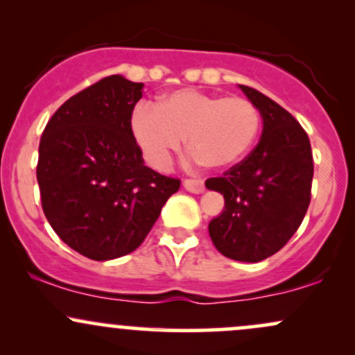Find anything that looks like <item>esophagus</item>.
<instances>
[{"label":"esophagus","instance_id":"obj_1","mask_svg":"<svg viewBox=\"0 0 355 355\" xmlns=\"http://www.w3.org/2000/svg\"><path fill=\"white\" fill-rule=\"evenodd\" d=\"M185 190L192 193H202L205 190V184L202 178H185L184 180Z\"/></svg>","mask_w":355,"mask_h":355}]
</instances>
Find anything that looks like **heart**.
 I'll return each mask as SVG.
<instances>
[{
    "label": "heart",
    "mask_w": 355,
    "mask_h": 355,
    "mask_svg": "<svg viewBox=\"0 0 355 355\" xmlns=\"http://www.w3.org/2000/svg\"><path fill=\"white\" fill-rule=\"evenodd\" d=\"M261 128L258 107L244 97H225L197 89L166 94L157 106L139 104L131 116V133L146 162L166 168L184 138L207 168H227L254 145Z\"/></svg>",
    "instance_id": "obj_1"
}]
</instances>
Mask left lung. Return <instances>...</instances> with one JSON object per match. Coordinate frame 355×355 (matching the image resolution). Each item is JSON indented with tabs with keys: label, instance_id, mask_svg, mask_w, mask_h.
Instances as JSON below:
<instances>
[{
	"label": "left lung",
	"instance_id": "1",
	"mask_svg": "<svg viewBox=\"0 0 355 355\" xmlns=\"http://www.w3.org/2000/svg\"><path fill=\"white\" fill-rule=\"evenodd\" d=\"M258 107L263 135L254 150L205 187L224 196L209 234L225 258L258 263L297 232L310 205L313 157L309 135L286 109L256 89L239 85Z\"/></svg>",
	"mask_w": 355,
	"mask_h": 355
}]
</instances>
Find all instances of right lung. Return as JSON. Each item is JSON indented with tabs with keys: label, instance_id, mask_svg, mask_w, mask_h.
<instances>
[{
	"label": "right lung",
	"instance_id": "add662e5",
	"mask_svg": "<svg viewBox=\"0 0 355 355\" xmlns=\"http://www.w3.org/2000/svg\"><path fill=\"white\" fill-rule=\"evenodd\" d=\"M143 84L109 76L72 96L46 123L38 148L42 209L57 236L89 259L133 252L178 178L148 168L131 133Z\"/></svg>",
	"mask_w": 355,
	"mask_h": 355
}]
</instances>
